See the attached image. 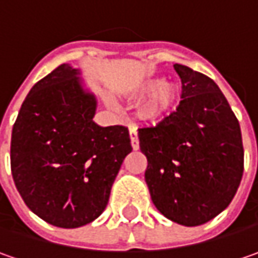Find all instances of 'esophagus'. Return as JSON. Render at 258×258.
I'll return each mask as SVG.
<instances>
[{"mask_svg":"<svg viewBox=\"0 0 258 258\" xmlns=\"http://www.w3.org/2000/svg\"><path fill=\"white\" fill-rule=\"evenodd\" d=\"M130 140H131V147L134 149V150H139V147H140V143H139V134H137V130L134 128H130Z\"/></svg>","mask_w":258,"mask_h":258,"instance_id":"obj_1","label":"esophagus"}]
</instances>
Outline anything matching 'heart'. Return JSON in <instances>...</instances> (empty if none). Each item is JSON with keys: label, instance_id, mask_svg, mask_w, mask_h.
Wrapping results in <instances>:
<instances>
[{"label": "heart", "instance_id": "b5f03b06", "mask_svg": "<svg viewBox=\"0 0 258 258\" xmlns=\"http://www.w3.org/2000/svg\"><path fill=\"white\" fill-rule=\"evenodd\" d=\"M144 91H151L141 108V117L146 119H157L167 114L174 107L177 101V86L172 82L149 81L143 88Z\"/></svg>", "mask_w": 258, "mask_h": 258}]
</instances>
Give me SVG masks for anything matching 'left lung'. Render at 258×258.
<instances>
[{
	"label": "left lung",
	"mask_w": 258,
	"mask_h": 258,
	"mask_svg": "<svg viewBox=\"0 0 258 258\" xmlns=\"http://www.w3.org/2000/svg\"><path fill=\"white\" fill-rule=\"evenodd\" d=\"M173 68L182 101L154 127L139 128V140L154 207L173 222L196 227L231 204L244 172V147L240 122L218 85L187 66Z\"/></svg>",
	"instance_id": "left-lung-1"
}]
</instances>
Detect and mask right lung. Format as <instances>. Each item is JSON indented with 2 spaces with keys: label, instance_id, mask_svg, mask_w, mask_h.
Here are the masks:
<instances>
[{
  "label": "right lung",
  "instance_id": "1",
  "mask_svg": "<svg viewBox=\"0 0 258 258\" xmlns=\"http://www.w3.org/2000/svg\"><path fill=\"white\" fill-rule=\"evenodd\" d=\"M60 64L31 88L11 134V173L23 201L54 227L78 228L107 207L131 153L128 130L92 121L96 101Z\"/></svg>",
  "mask_w": 258,
  "mask_h": 258
}]
</instances>
